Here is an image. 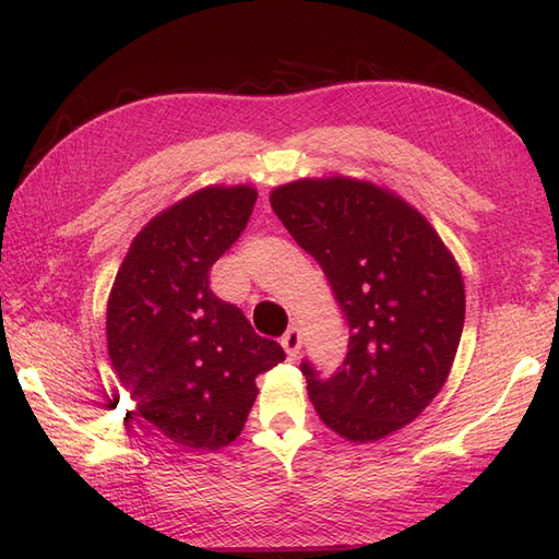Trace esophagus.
<instances>
[{
  "mask_svg": "<svg viewBox=\"0 0 559 559\" xmlns=\"http://www.w3.org/2000/svg\"><path fill=\"white\" fill-rule=\"evenodd\" d=\"M281 343H283V348H286L288 358H298L300 346H302V331H300V326H290L286 334H283Z\"/></svg>",
  "mask_w": 559,
  "mask_h": 559,
  "instance_id": "obj_1",
  "label": "esophagus"
}]
</instances>
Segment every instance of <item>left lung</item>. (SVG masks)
<instances>
[{
    "label": "left lung",
    "instance_id": "obj_1",
    "mask_svg": "<svg viewBox=\"0 0 559 559\" xmlns=\"http://www.w3.org/2000/svg\"><path fill=\"white\" fill-rule=\"evenodd\" d=\"M271 206L312 254L348 326L346 360L300 370L314 411L350 442H374L418 418L444 386L466 293L435 228L406 201L350 177L276 187Z\"/></svg>",
    "mask_w": 559,
    "mask_h": 559
}]
</instances>
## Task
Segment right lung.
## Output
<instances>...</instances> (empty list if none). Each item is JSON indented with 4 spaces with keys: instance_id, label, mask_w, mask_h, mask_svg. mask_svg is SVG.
Segmentation results:
<instances>
[{
    "instance_id": "1",
    "label": "right lung",
    "mask_w": 559,
    "mask_h": 559,
    "mask_svg": "<svg viewBox=\"0 0 559 559\" xmlns=\"http://www.w3.org/2000/svg\"><path fill=\"white\" fill-rule=\"evenodd\" d=\"M247 185L204 187L158 213L122 261L108 300V353L136 411L189 449L242 432L254 379L286 360L237 305L213 295L209 271L252 216Z\"/></svg>"
}]
</instances>
